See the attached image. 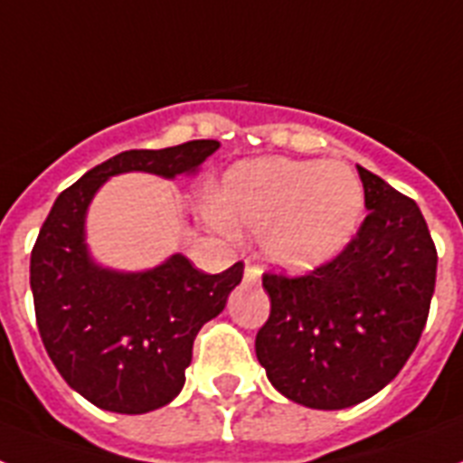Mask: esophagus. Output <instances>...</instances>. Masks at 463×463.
I'll list each match as a JSON object with an SVG mask.
<instances>
[{"label": "esophagus", "mask_w": 463, "mask_h": 463, "mask_svg": "<svg viewBox=\"0 0 463 463\" xmlns=\"http://www.w3.org/2000/svg\"><path fill=\"white\" fill-rule=\"evenodd\" d=\"M259 278H261V269L247 261V266H244V280L247 283H259Z\"/></svg>", "instance_id": "obj_1"}]
</instances>
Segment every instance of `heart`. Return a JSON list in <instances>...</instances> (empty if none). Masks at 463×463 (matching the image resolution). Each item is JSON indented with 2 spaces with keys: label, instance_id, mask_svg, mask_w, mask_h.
Listing matches in <instances>:
<instances>
[{
  "label": "heart",
  "instance_id": "heart-1",
  "mask_svg": "<svg viewBox=\"0 0 463 463\" xmlns=\"http://www.w3.org/2000/svg\"><path fill=\"white\" fill-rule=\"evenodd\" d=\"M362 212L364 187L342 161H242L216 194L223 223L261 232L270 264L297 273L335 259L356 235Z\"/></svg>",
  "mask_w": 463,
  "mask_h": 463
}]
</instances>
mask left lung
Wrapping results in <instances>:
<instances>
[{"label":"left lung","instance_id":"obj_1","mask_svg":"<svg viewBox=\"0 0 463 463\" xmlns=\"http://www.w3.org/2000/svg\"><path fill=\"white\" fill-rule=\"evenodd\" d=\"M368 216L307 276L264 273L270 317L257 359L270 385L309 409H347L400 373L426 328L438 251L414 199L356 166Z\"/></svg>","mask_w":463,"mask_h":463}]
</instances>
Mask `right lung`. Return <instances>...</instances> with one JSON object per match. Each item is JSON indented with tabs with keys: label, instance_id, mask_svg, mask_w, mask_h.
Masks as SVG:
<instances>
[{
	"label": "right lung",
	"instance_id": "right-lung-1",
	"mask_svg": "<svg viewBox=\"0 0 463 463\" xmlns=\"http://www.w3.org/2000/svg\"><path fill=\"white\" fill-rule=\"evenodd\" d=\"M219 146L193 140L116 154L63 190L40 228L30 254L37 330L63 381L95 407L146 414L178 397L199 328L223 311L244 266L209 276L173 254L137 273L104 269L85 242L90 202L111 175H190Z\"/></svg>",
	"mask_w": 463,
	"mask_h": 463
}]
</instances>
